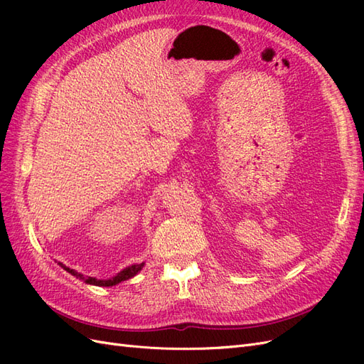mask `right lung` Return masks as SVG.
<instances>
[{"label": "right lung", "instance_id": "obj_1", "mask_svg": "<svg viewBox=\"0 0 364 364\" xmlns=\"http://www.w3.org/2000/svg\"><path fill=\"white\" fill-rule=\"evenodd\" d=\"M59 266L63 267L68 273H71L73 277L80 278V279L85 281L86 284L98 285V287H112V285H117V284H119V282H123V281H127V279H130V278H134L135 274H136L142 267H144V262H141V264H132V266L126 267L124 270H121V272L117 274V277H114V278H111V279H95V278H91V277H83L82 273H77L75 270H73V269H70V267H67V266H63L62 262H59Z\"/></svg>", "mask_w": 364, "mask_h": 364}]
</instances>
